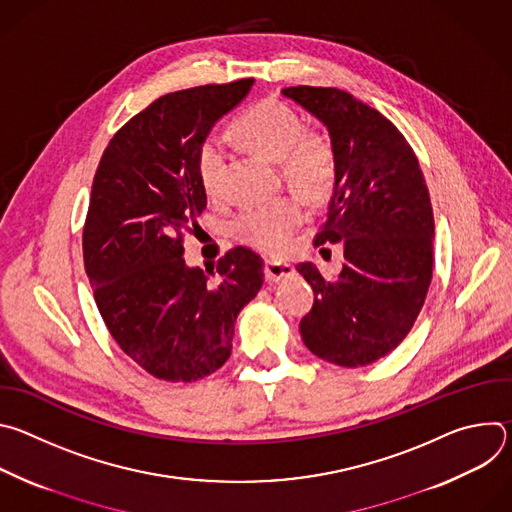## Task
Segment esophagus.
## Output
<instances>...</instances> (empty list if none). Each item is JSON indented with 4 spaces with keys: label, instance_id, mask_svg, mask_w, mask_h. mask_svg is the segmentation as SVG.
Returning a JSON list of instances; mask_svg holds the SVG:
<instances>
[{
    "label": "esophagus",
    "instance_id": "1",
    "mask_svg": "<svg viewBox=\"0 0 512 512\" xmlns=\"http://www.w3.org/2000/svg\"><path fill=\"white\" fill-rule=\"evenodd\" d=\"M296 273L294 265L281 263V261H265V279L267 281H279L283 277H291Z\"/></svg>",
    "mask_w": 512,
    "mask_h": 512
}]
</instances>
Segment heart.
<instances>
[{"label":"heart","mask_w":512,"mask_h":512,"mask_svg":"<svg viewBox=\"0 0 512 512\" xmlns=\"http://www.w3.org/2000/svg\"><path fill=\"white\" fill-rule=\"evenodd\" d=\"M237 135L249 148L273 162L291 188L310 200L324 198L336 180L332 143L306 131L302 117L277 99H265L243 113L235 123ZM227 152L218 137H208L198 152V178L208 198L223 194ZM304 204L296 196H281L267 204L247 206L233 223L239 241L263 251L279 253L294 231L304 223Z\"/></svg>","instance_id":"1"}]
</instances>
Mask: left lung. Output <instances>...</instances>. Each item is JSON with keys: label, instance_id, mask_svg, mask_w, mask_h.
Here are the masks:
<instances>
[{"label": "left lung", "instance_id": "1", "mask_svg": "<svg viewBox=\"0 0 512 512\" xmlns=\"http://www.w3.org/2000/svg\"><path fill=\"white\" fill-rule=\"evenodd\" d=\"M287 99L320 119L336 156L334 194L314 245L342 243L344 263L326 279L296 269L314 289L304 344L338 367H364L393 352L413 328L433 273V210L419 162L377 109L332 87H287Z\"/></svg>", "mask_w": 512, "mask_h": 512}]
</instances>
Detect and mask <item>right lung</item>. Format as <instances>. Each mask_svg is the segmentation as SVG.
I'll return each mask as SVG.
<instances>
[{"instance_id": "1", "label": "right lung", "mask_w": 512, "mask_h": 512, "mask_svg": "<svg viewBox=\"0 0 512 512\" xmlns=\"http://www.w3.org/2000/svg\"><path fill=\"white\" fill-rule=\"evenodd\" d=\"M253 79L168 93L131 117L99 162L83 231L97 308L143 371L192 383L231 356L235 320L263 285V259L235 247L188 267L184 233L206 206L198 152Z\"/></svg>"}]
</instances>
